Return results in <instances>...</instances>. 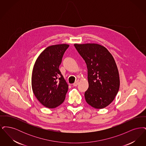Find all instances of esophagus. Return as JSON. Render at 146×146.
Here are the masks:
<instances>
[{
	"instance_id": "esophagus-1",
	"label": "esophagus",
	"mask_w": 146,
	"mask_h": 146,
	"mask_svg": "<svg viewBox=\"0 0 146 146\" xmlns=\"http://www.w3.org/2000/svg\"><path fill=\"white\" fill-rule=\"evenodd\" d=\"M78 84H79V80H76V81L75 82V83L73 84V85L74 86H76Z\"/></svg>"
}]
</instances>
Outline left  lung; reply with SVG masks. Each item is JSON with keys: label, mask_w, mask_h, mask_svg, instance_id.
<instances>
[{"label": "left lung", "mask_w": 146, "mask_h": 146, "mask_svg": "<svg viewBox=\"0 0 146 146\" xmlns=\"http://www.w3.org/2000/svg\"><path fill=\"white\" fill-rule=\"evenodd\" d=\"M74 45L88 68L89 88L84 94L86 102L97 109L106 107L115 98L120 86L113 57L105 47L97 44Z\"/></svg>", "instance_id": "obj_1"}]
</instances>
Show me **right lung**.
<instances>
[{
    "label": "right lung",
    "mask_w": 146,
    "mask_h": 146,
    "mask_svg": "<svg viewBox=\"0 0 146 146\" xmlns=\"http://www.w3.org/2000/svg\"><path fill=\"white\" fill-rule=\"evenodd\" d=\"M69 47L67 44L50 46L36 59L32 76V87L35 96L43 106L54 108L62 104L68 85L59 66L63 56Z\"/></svg>",
    "instance_id": "1"
}]
</instances>
